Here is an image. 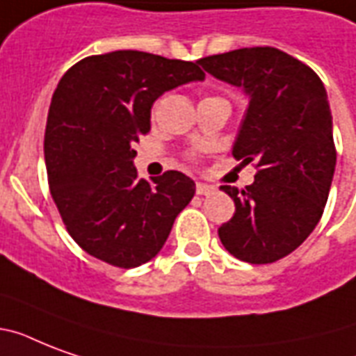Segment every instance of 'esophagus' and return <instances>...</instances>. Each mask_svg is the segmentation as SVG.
Listing matches in <instances>:
<instances>
[{"label": "esophagus", "mask_w": 356, "mask_h": 356, "mask_svg": "<svg viewBox=\"0 0 356 356\" xmlns=\"http://www.w3.org/2000/svg\"><path fill=\"white\" fill-rule=\"evenodd\" d=\"M195 192L200 195H212L216 192V188L212 186V184H207V183H197L195 184Z\"/></svg>", "instance_id": "esophagus-1"}]
</instances>
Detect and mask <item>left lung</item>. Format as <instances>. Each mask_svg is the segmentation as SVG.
<instances>
[{
	"label": "left lung",
	"mask_w": 356,
	"mask_h": 356,
	"mask_svg": "<svg viewBox=\"0 0 356 356\" xmlns=\"http://www.w3.org/2000/svg\"><path fill=\"white\" fill-rule=\"evenodd\" d=\"M197 63L248 96L233 155L257 164L253 184L222 186L236 211L218 234L236 259L270 264L298 249L325 209L337 166L325 86L275 47H243Z\"/></svg>",
	"instance_id": "left-lung-1"
}]
</instances>
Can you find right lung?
I'll list each match as a JSON object with an SVG mask.
<instances>
[{
  "instance_id": "add662e5",
  "label": "right lung",
  "mask_w": 356,
  "mask_h": 356,
  "mask_svg": "<svg viewBox=\"0 0 356 356\" xmlns=\"http://www.w3.org/2000/svg\"><path fill=\"white\" fill-rule=\"evenodd\" d=\"M200 63L144 51L92 55L63 75L47 114L51 197L75 242L96 259L136 268L162 249L195 194L181 172L138 179L133 149L164 92L203 81Z\"/></svg>"
}]
</instances>
